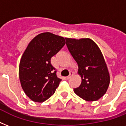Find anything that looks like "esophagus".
<instances>
[{"label":"esophagus","instance_id":"esophagus-1","mask_svg":"<svg viewBox=\"0 0 126 126\" xmlns=\"http://www.w3.org/2000/svg\"><path fill=\"white\" fill-rule=\"evenodd\" d=\"M73 75H74V73H73V72H71V73H70V75H69V76H68V77H66V78H67V79H70V78H71V77H73Z\"/></svg>","mask_w":126,"mask_h":126}]
</instances>
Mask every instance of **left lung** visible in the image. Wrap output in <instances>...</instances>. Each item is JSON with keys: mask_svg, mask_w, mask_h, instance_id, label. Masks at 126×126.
<instances>
[{"mask_svg": "<svg viewBox=\"0 0 126 126\" xmlns=\"http://www.w3.org/2000/svg\"><path fill=\"white\" fill-rule=\"evenodd\" d=\"M65 39L82 79L80 86L74 92L86 101H97L105 95L110 84L109 73L101 49L90 38Z\"/></svg>", "mask_w": 126, "mask_h": 126, "instance_id": "1", "label": "left lung"}]
</instances>
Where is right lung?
Wrapping results in <instances>:
<instances>
[{
    "label": "right lung",
    "mask_w": 126,
    "mask_h": 126,
    "mask_svg": "<svg viewBox=\"0 0 126 126\" xmlns=\"http://www.w3.org/2000/svg\"><path fill=\"white\" fill-rule=\"evenodd\" d=\"M65 44V38L51 32L36 36L27 46L19 67L21 85L29 99L45 101L55 93L61 79L56 75L51 58Z\"/></svg>",
    "instance_id": "add662e5"
}]
</instances>
